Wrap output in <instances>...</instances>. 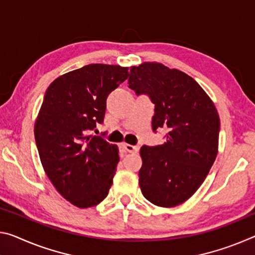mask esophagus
Segmentation results:
<instances>
[{"label":"esophagus","instance_id":"1","mask_svg":"<svg viewBox=\"0 0 255 255\" xmlns=\"http://www.w3.org/2000/svg\"><path fill=\"white\" fill-rule=\"evenodd\" d=\"M123 147L126 149L128 153H137V152H138V149H139L138 146H134V145L126 144V143L123 144Z\"/></svg>","mask_w":255,"mask_h":255}]
</instances>
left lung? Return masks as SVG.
Returning <instances> with one entry per match:
<instances>
[{
  "label": "left lung",
  "instance_id": "8db88e82",
  "mask_svg": "<svg viewBox=\"0 0 255 255\" xmlns=\"http://www.w3.org/2000/svg\"><path fill=\"white\" fill-rule=\"evenodd\" d=\"M128 84L155 104L153 130L168 129L163 144L140 148V191L157 207H177L199 189L217 157L220 119L216 106L191 76L159 62L131 67Z\"/></svg>",
  "mask_w": 255,
  "mask_h": 255
}]
</instances>
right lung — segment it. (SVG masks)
Listing matches in <instances>:
<instances>
[{
  "instance_id": "right-lung-1",
  "label": "right lung",
  "mask_w": 255,
  "mask_h": 255,
  "mask_svg": "<svg viewBox=\"0 0 255 255\" xmlns=\"http://www.w3.org/2000/svg\"><path fill=\"white\" fill-rule=\"evenodd\" d=\"M128 76V67L93 63L47 87L35 121L36 145L48 179L75 207H94L108 196L118 146L91 131L104 119L109 94Z\"/></svg>"
}]
</instances>
